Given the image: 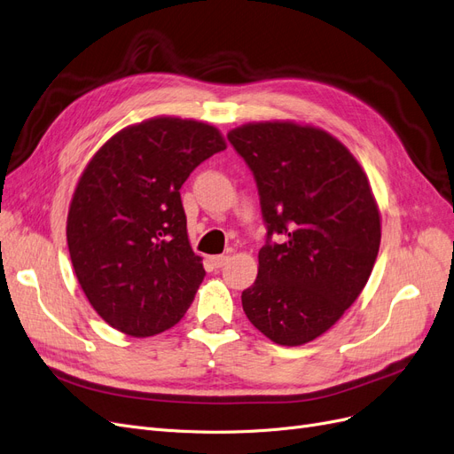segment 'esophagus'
I'll use <instances>...</instances> for the list:
<instances>
[{
	"label": "esophagus",
	"instance_id": "obj_1",
	"mask_svg": "<svg viewBox=\"0 0 454 454\" xmlns=\"http://www.w3.org/2000/svg\"><path fill=\"white\" fill-rule=\"evenodd\" d=\"M226 262H228V256H224V254L211 256V264H213V268H216V270H221L223 266H226Z\"/></svg>",
	"mask_w": 454,
	"mask_h": 454
}]
</instances>
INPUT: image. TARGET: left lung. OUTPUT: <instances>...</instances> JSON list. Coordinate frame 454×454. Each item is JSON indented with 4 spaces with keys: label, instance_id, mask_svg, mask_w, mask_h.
Here are the masks:
<instances>
[{
    "label": "left lung",
    "instance_id": "left-lung-1",
    "mask_svg": "<svg viewBox=\"0 0 454 454\" xmlns=\"http://www.w3.org/2000/svg\"><path fill=\"white\" fill-rule=\"evenodd\" d=\"M228 141L254 175L268 228L243 311L275 343L313 341L372 275L381 216L368 177L338 139L313 126L245 124Z\"/></svg>",
    "mask_w": 454,
    "mask_h": 454
}]
</instances>
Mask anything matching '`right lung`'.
<instances>
[{
	"label": "right lung",
	"instance_id": "right-lung-1",
	"mask_svg": "<svg viewBox=\"0 0 454 454\" xmlns=\"http://www.w3.org/2000/svg\"><path fill=\"white\" fill-rule=\"evenodd\" d=\"M224 149L209 124L158 116L119 131L86 166L67 247L82 292L113 328L149 338L184 317L206 270L188 243L179 190Z\"/></svg>",
	"mask_w": 454,
	"mask_h": 454
}]
</instances>
